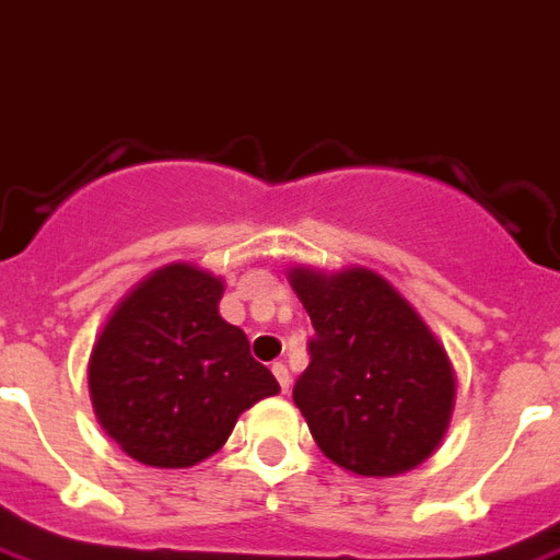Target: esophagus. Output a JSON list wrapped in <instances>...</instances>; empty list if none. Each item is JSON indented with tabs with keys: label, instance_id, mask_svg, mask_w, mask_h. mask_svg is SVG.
<instances>
[{
	"label": "esophagus",
	"instance_id": "34e87169",
	"mask_svg": "<svg viewBox=\"0 0 560 560\" xmlns=\"http://www.w3.org/2000/svg\"><path fill=\"white\" fill-rule=\"evenodd\" d=\"M272 375L279 378L281 394H288V390H291V373H288V366H284V363H272Z\"/></svg>",
	"mask_w": 560,
	"mask_h": 560
}]
</instances>
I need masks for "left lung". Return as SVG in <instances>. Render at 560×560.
Segmentation results:
<instances>
[{"label":"left lung","mask_w":560,"mask_h":560,"mask_svg":"<svg viewBox=\"0 0 560 560\" xmlns=\"http://www.w3.org/2000/svg\"><path fill=\"white\" fill-rule=\"evenodd\" d=\"M291 288L312 318L293 402L315 443L358 476H397L443 443L455 370L416 308L373 269L296 267Z\"/></svg>","instance_id":"obj_1"}]
</instances>
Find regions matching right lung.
I'll list each match as a JSON object with an SVG mask.
<instances>
[{"label":"right lung","instance_id":"right-lung-1","mask_svg":"<svg viewBox=\"0 0 560 560\" xmlns=\"http://www.w3.org/2000/svg\"><path fill=\"white\" fill-rule=\"evenodd\" d=\"M224 281L170 264L139 281L105 320L88 363L93 412L132 460L163 470L214 455L279 382L248 336L218 312Z\"/></svg>","mask_w":560,"mask_h":560}]
</instances>
